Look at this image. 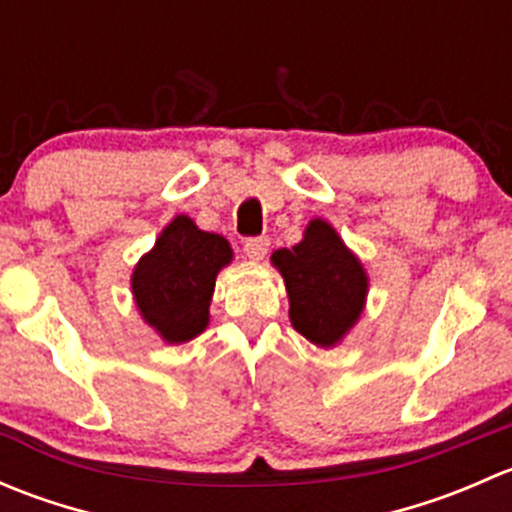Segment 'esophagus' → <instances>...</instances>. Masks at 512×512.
I'll return each mask as SVG.
<instances>
[{
    "instance_id": "obj_1",
    "label": "esophagus",
    "mask_w": 512,
    "mask_h": 512,
    "mask_svg": "<svg viewBox=\"0 0 512 512\" xmlns=\"http://www.w3.org/2000/svg\"><path fill=\"white\" fill-rule=\"evenodd\" d=\"M267 250H270V240H267V237H250V240H245V255L250 257L252 262L265 260Z\"/></svg>"
}]
</instances>
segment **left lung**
<instances>
[{
	"mask_svg": "<svg viewBox=\"0 0 512 512\" xmlns=\"http://www.w3.org/2000/svg\"><path fill=\"white\" fill-rule=\"evenodd\" d=\"M270 260L285 280L292 327L314 347L342 344L369 294V275L342 235L327 220L314 218L297 245L275 250Z\"/></svg>",
	"mask_w": 512,
	"mask_h": 512,
	"instance_id": "1",
	"label": "left lung"
}]
</instances>
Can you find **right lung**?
<instances>
[{
	"mask_svg": "<svg viewBox=\"0 0 512 512\" xmlns=\"http://www.w3.org/2000/svg\"><path fill=\"white\" fill-rule=\"evenodd\" d=\"M230 262L232 247L223 235L200 230L188 215H175L133 267L131 292L141 319L165 344H185L203 334L215 280Z\"/></svg>",
	"mask_w": 512,
	"mask_h": 512,
	"instance_id": "obj_1",
	"label": "right lung"
}]
</instances>
